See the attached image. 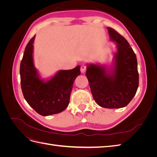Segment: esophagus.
<instances>
[{"label": "esophagus", "mask_w": 157, "mask_h": 157, "mask_svg": "<svg viewBox=\"0 0 157 157\" xmlns=\"http://www.w3.org/2000/svg\"><path fill=\"white\" fill-rule=\"evenodd\" d=\"M86 71V65L85 64H82L81 67H80V71H81L82 74H84Z\"/></svg>", "instance_id": "esophagus-1"}]
</instances>
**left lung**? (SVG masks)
I'll return each instance as SVG.
<instances>
[{
    "label": "left lung",
    "instance_id": "left-lung-1",
    "mask_svg": "<svg viewBox=\"0 0 157 157\" xmlns=\"http://www.w3.org/2000/svg\"><path fill=\"white\" fill-rule=\"evenodd\" d=\"M116 52L110 67L88 63L86 75L98 105L104 108L126 107L136 95L139 85L136 56L128 41L111 27H107Z\"/></svg>",
    "mask_w": 157,
    "mask_h": 157
}]
</instances>
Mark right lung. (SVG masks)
I'll use <instances>...</instances> for the list:
<instances>
[{
	"instance_id": "1",
	"label": "right lung",
	"mask_w": 157,
	"mask_h": 157,
	"mask_svg": "<svg viewBox=\"0 0 157 157\" xmlns=\"http://www.w3.org/2000/svg\"><path fill=\"white\" fill-rule=\"evenodd\" d=\"M28 42L20 64L22 92L28 104L42 116L59 113L69 105L75 78L80 75V66L71 70H59L52 77L42 78L35 67L33 43Z\"/></svg>"
}]
</instances>
